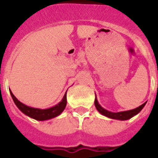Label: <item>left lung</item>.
I'll list each match as a JSON object with an SVG mask.
<instances>
[{
	"label": "left lung",
	"mask_w": 158,
	"mask_h": 158,
	"mask_svg": "<svg viewBox=\"0 0 158 158\" xmlns=\"http://www.w3.org/2000/svg\"><path fill=\"white\" fill-rule=\"evenodd\" d=\"M94 104H95V106H96L97 110H98L99 112L102 114L103 115H106L109 118H111V119H115V120H129L131 117H133L134 115H137L138 113L139 112L140 110H142L143 106H145L146 102H144L143 104H142L141 106H139V107L135 108V109H133V110H126V111H120V112H110V111H108V110H105L104 108H102L101 106L99 105L98 102V100L97 98H95V102H94Z\"/></svg>",
	"instance_id": "left-lung-1"
}]
</instances>
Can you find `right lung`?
I'll return each mask as SVG.
<instances>
[{"label": "right lung", "instance_id": "add662e5", "mask_svg": "<svg viewBox=\"0 0 158 158\" xmlns=\"http://www.w3.org/2000/svg\"><path fill=\"white\" fill-rule=\"evenodd\" d=\"M10 93L11 97L13 98L14 102L17 106V107L22 112L24 113L25 115H28L29 117L33 118V119H35L37 120H46L56 117L57 115H59L64 110L65 106H66V93H65L64 98H63L62 101L60 103H58L56 106H53V107H51L49 109H45V110L33 108L24 105V104L20 102L18 99L16 98L14 96V94H12V92L10 90Z\"/></svg>", "mask_w": 158, "mask_h": 158}]
</instances>
